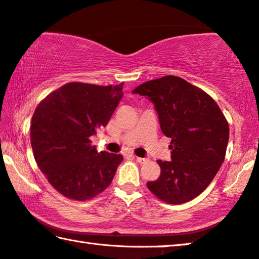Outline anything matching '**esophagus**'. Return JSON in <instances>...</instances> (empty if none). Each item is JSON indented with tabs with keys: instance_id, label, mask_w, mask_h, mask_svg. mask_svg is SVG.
I'll list each match as a JSON object with an SVG mask.
<instances>
[{
	"instance_id": "esophagus-1",
	"label": "esophagus",
	"mask_w": 259,
	"mask_h": 259,
	"mask_svg": "<svg viewBox=\"0 0 259 259\" xmlns=\"http://www.w3.org/2000/svg\"><path fill=\"white\" fill-rule=\"evenodd\" d=\"M136 159H137V162L138 163H146L148 161V158H145V157H138V156H136Z\"/></svg>"
}]
</instances>
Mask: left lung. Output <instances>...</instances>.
Masks as SVG:
<instances>
[{"label":"left lung","mask_w":259,"mask_h":259,"mask_svg":"<svg viewBox=\"0 0 259 259\" xmlns=\"http://www.w3.org/2000/svg\"><path fill=\"white\" fill-rule=\"evenodd\" d=\"M133 93L154 103L162 133L171 138V161L158 159L161 176L148 189L167 204L194 199L224 162L229 123L222 111L208 94L176 76L146 81Z\"/></svg>","instance_id":"left-lung-1"}]
</instances>
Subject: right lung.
Wrapping results in <instances>:
<instances>
[{
    "label": "right lung",
    "mask_w": 259,
    "mask_h": 259,
    "mask_svg": "<svg viewBox=\"0 0 259 259\" xmlns=\"http://www.w3.org/2000/svg\"><path fill=\"white\" fill-rule=\"evenodd\" d=\"M123 82L97 86L69 82L49 94L31 119L34 157L61 195L84 201L111 185L121 154L98 153L91 137L105 126L121 101Z\"/></svg>",
    "instance_id": "1"
}]
</instances>
